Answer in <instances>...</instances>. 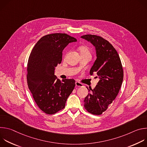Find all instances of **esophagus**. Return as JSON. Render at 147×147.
<instances>
[{"instance_id":"obj_1","label":"esophagus","mask_w":147,"mask_h":147,"mask_svg":"<svg viewBox=\"0 0 147 147\" xmlns=\"http://www.w3.org/2000/svg\"><path fill=\"white\" fill-rule=\"evenodd\" d=\"M76 86L78 87H83V84L82 83H81L78 81H76Z\"/></svg>"}]
</instances>
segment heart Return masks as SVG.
<instances>
[{
  "label": "heart",
  "instance_id": "1",
  "mask_svg": "<svg viewBox=\"0 0 147 147\" xmlns=\"http://www.w3.org/2000/svg\"><path fill=\"white\" fill-rule=\"evenodd\" d=\"M80 55H88L91 56V52L90 48L86 45H81L78 47Z\"/></svg>",
  "mask_w": 147,
  "mask_h": 147
}]
</instances>
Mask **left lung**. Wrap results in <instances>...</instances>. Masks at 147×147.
Listing matches in <instances>:
<instances>
[{"mask_svg":"<svg viewBox=\"0 0 147 147\" xmlns=\"http://www.w3.org/2000/svg\"><path fill=\"white\" fill-rule=\"evenodd\" d=\"M81 38L95 47L96 59L90 74L96 73L100 80L96 87L90 91L84 100V108L89 113L100 115L107 111L117 96L123 80V69L119 54L113 45L100 36L87 34Z\"/></svg>","mask_w":147,"mask_h":147,"instance_id":"left-lung-1","label":"left lung"}]
</instances>
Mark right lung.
<instances>
[{
	"label": "right lung",
	"mask_w": 147,
	"mask_h": 147,
	"mask_svg": "<svg viewBox=\"0 0 147 147\" xmlns=\"http://www.w3.org/2000/svg\"><path fill=\"white\" fill-rule=\"evenodd\" d=\"M77 39L65 33H55L42 37L28 58L27 80L28 88L39 108L53 115L65 107L67 98L76 86L74 79L61 81L54 74L60 64L62 52Z\"/></svg>",
	"instance_id": "obj_1"
}]
</instances>
